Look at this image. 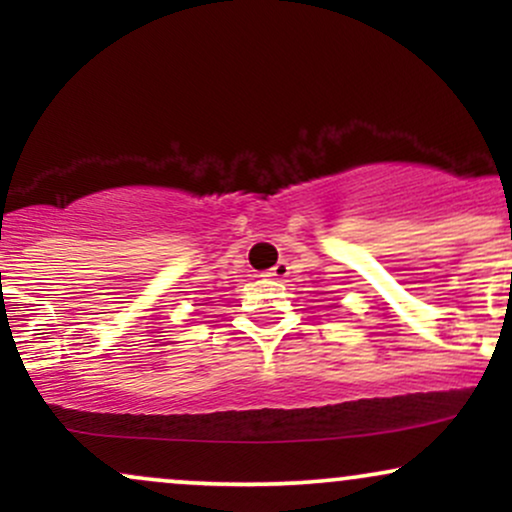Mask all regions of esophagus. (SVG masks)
Returning a JSON list of instances; mask_svg holds the SVG:
<instances>
[{
    "instance_id": "esophagus-1",
    "label": "esophagus",
    "mask_w": 512,
    "mask_h": 512,
    "mask_svg": "<svg viewBox=\"0 0 512 512\" xmlns=\"http://www.w3.org/2000/svg\"><path fill=\"white\" fill-rule=\"evenodd\" d=\"M289 269H291V267H289V262L281 260V262H276L272 269H269L267 276H272V279L281 281V279H286V276H289Z\"/></svg>"
}]
</instances>
